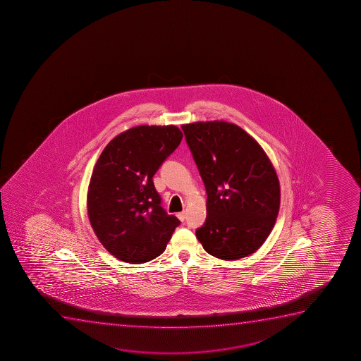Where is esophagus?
I'll list each match as a JSON object with an SVG mask.
<instances>
[{"instance_id":"esophagus-1","label":"esophagus","mask_w":361,"mask_h":361,"mask_svg":"<svg viewBox=\"0 0 361 361\" xmlns=\"http://www.w3.org/2000/svg\"><path fill=\"white\" fill-rule=\"evenodd\" d=\"M176 216H178V220L185 221V219H186V212H178V215H176Z\"/></svg>"}]
</instances>
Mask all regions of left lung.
<instances>
[{
    "mask_svg": "<svg viewBox=\"0 0 361 361\" xmlns=\"http://www.w3.org/2000/svg\"><path fill=\"white\" fill-rule=\"evenodd\" d=\"M181 128L208 195L207 220L195 237L217 259L254 254L279 212L274 166L259 142L235 124L212 121Z\"/></svg>",
    "mask_w": 361,
    "mask_h": 361,
    "instance_id": "obj_1",
    "label": "left lung"
}]
</instances>
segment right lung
Instances as JSON below:
<instances>
[{
  "label": "right lung",
  "instance_id": "add662e5",
  "mask_svg": "<svg viewBox=\"0 0 361 361\" xmlns=\"http://www.w3.org/2000/svg\"><path fill=\"white\" fill-rule=\"evenodd\" d=\"M183 136L175 126H139L114 137L100 154L87 209L94 233L116 259H156L180 225L178 217L161 208L152 178Z\"/></svg>",
  "mask_w": 361,
  "mask_h": 361
}]
</instances>
